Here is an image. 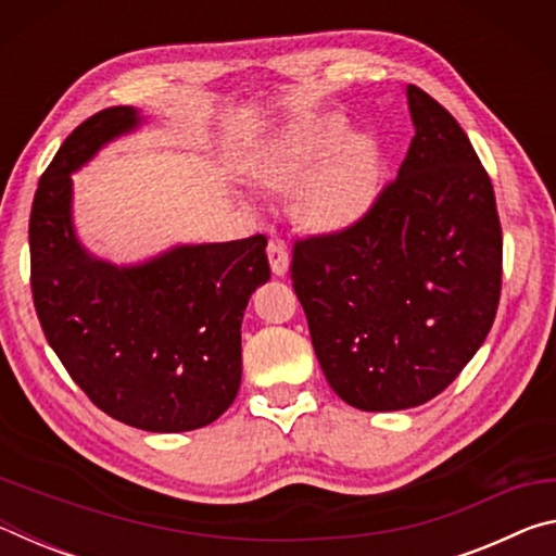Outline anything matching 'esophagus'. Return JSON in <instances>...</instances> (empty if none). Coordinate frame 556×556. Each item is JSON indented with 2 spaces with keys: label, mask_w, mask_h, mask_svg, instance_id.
<instances>
[{
  "label": "esophagus",
  "mask_w": 556,
  "mask_h": 556,
  "mask_svg": "<svg viewBox=\"0 0 556 556\" xmlns=\"http://www.w3.org/2000/svg\"><path fill=\"white\" fill-rule=\"evenodd\" d=\"M267 257H269V267H271V271H275L277 277L287 275V269H289V250H287L285 240H279V238L269 240Z\"/></svg>",
  "instance_id": "34e87169"
}]
</instances>
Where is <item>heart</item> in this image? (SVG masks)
I'll list each match as a JSON object with an SVG mask.
<instances>
[{
	"label": "heart",
	"mask_w": 556,
	"mask_h": 556,
	"mask_svg": "<svg viewBox=\"0 0 556 556\" xmlns=\"http://www.w3.org/2000/svg\"><path fill=\"white\" fill-rule=\"evenodd\" d=\"M343 135L345 122L338 115L296 122L281 131L255 164L257 184L269 191H291L299 186L294 193V215L301 225L316 232L353 228L365 218L378 195V149L368 137H351L339 146L337 142ZM321 155L327 157L324 163L317 161ZM301 177L305 178L304 182L300 181Z\"/></svg>",
	"instance_id": "heart-1"
}]
</instances>
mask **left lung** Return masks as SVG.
<instances>
[{"label": "left lung", "mask_w": 556, "mask_h": 556, "mask_svg": "<svg viewBox=\"0 0 556 556\" xmlns=\"http://www.w3.org/2000/svg\"><path fill=\"white\" fill-rule=\"evenodd\" d=\"M397 178L361 223L296 240L291 281L328 384L363 412L437 397L483 345L503 279L493 184L451 112L407 86Z\"/></svg>", "instance_id": "1"}]
</instances>
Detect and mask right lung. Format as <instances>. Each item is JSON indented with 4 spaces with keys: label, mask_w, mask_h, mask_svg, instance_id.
<instances>
[{
    "label": "right lung",
    "mask_w": 556,
    "mask_h": 556,
    "mask_svg": "<svg viewBox=\"0 0 556 556\" xmlns=\"http://www.w3.org/2000/svg\"><path fill=\"white\" fill-rule=\"evenodd\" d=\"M139 125L108 108L71 131L36 188L29 248L36 316L90 402L122 425L174 434L211 425L240 390L244 306L269 279L267 238L178 244L117 267L75 238L71 174Z\"/></svg>",
    "instance_id": "obj_1"
}]
</instances>
